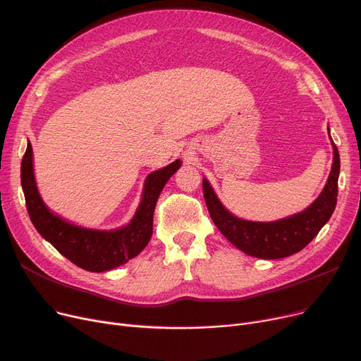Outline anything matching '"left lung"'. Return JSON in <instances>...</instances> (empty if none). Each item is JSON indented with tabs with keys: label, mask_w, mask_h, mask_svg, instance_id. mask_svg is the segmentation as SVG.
Returning <instances> with one entry per match:
<instances>
[{
	"label": "left lung",
	"mask_w": 361,
	"mask_h": 361,
	"mask_svg": "<svg viewBox=\"0 0 361 361\" xmlns=\"http://www.w3.org/2000/svg\"><path fill=\"white\" fill-rule=\"evenodd\" d=\"M332 147V169L319 197L302 212L274 222H253L234 216L219 202L209 181L203 178L204 202L218 230L237 249L259 259H282L305 249L329 221L336 206L341 165L339 152L334 142Z\"/></svg>",
	"instance_id": "obj_1"
}]
</instances>
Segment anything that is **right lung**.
I'll return each mask as SVG.
<instances>
[{"label":"right lung","mask_w":361,"mask_h":361,"mask_svg":"<svg viewBox=\"0 0 361 361\" xmlns=\"http://www.w3.org/2000/svg\"><path fill=\"white\" fill-rule=\"evenodd\" d=\"M32 159V145L29 142L22 159L20 180L32 224L64 257L89 272L111 271L127 263L146 247L154 230L152 225L158 197L171 176L181 166V161L177 159L149 174L135 216L123 228L102 231L73 225L48 209L37 192Z\"/></svg>","instance_id":"add662e5"}]
</instances>
